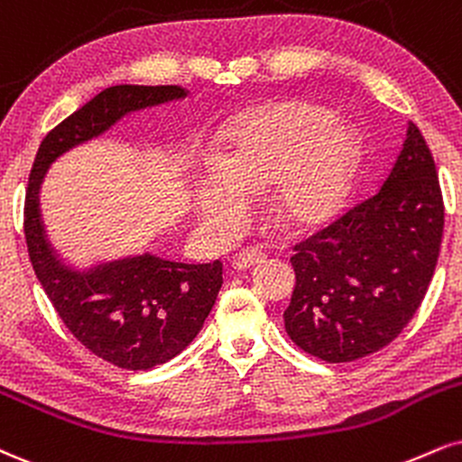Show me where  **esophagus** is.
<instances>
[{
    "label": "esophagus",
    "instance_id": "1",
    "mask_svg": "<svg viewBox=\"0 0 462 462\" xmlns=\"http://www.w3.org/2000/svg\"><path fill=\"white\" fill-rule=\"evenodd\" d=\"M264 252L263 249H241V252L232 255L230 264L235 266V269L243 271V269H252V266L264 263Z\"/></svg>",
    "mask_w": 462,
    "mask_h": 462
}]
</instances>
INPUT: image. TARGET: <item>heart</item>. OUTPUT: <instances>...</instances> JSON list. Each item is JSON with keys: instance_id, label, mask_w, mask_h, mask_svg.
Listing matches in <instances>:
<instances>
[{"instance_id": "heart-1", "label": "heart", "mask_w": 462, "mask_h": 462, "mask_svg": "<svg viewBox=\"0 0 462 462\" xmlns=\"http://www.w3.org/2000/svg\"><path fill=\"white\" fill-rule=\"evenodd\" d=\"M359 143L329 111L312 103H280L258 111L227 135L219 170L199 180L193 208L207 224H232L243 213L241 196H255L282 180L280 208L316 224L340 207L357 165Z\"/></svg>"}]
</instances>
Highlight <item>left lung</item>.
<instances>
[{
  "instance_id": "1",
  "label": "left lung",
  "mask_w": 462,
  "mask_h": 462,
  "mask_svg": "<svg viewBox=\"0 0 462 462\" xmlns=\"http://www.w3.org/2000/svg\"><path fill=\"white\" fill-rule=\"evenodd\" d=\"M443 236V196L430 148L409 122L381 189L294 245L297 284L284 312L291 340L346 364L396 340L424 301Z\"/></svg>"
}]
</instances>
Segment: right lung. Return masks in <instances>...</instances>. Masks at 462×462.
Masks as SVG:
<instances>
[{"instance_id": "right-lung-1", "label": "right lung", "mask_w": 462, "mask_h": 462, "mask_svg": "<svg viewBox=\"0 0 462 462\" xmlns=\"http://www.w3.org/2000/svg\"><path fill=\"white\" fill-rule=\"evenodd\" d=\"M187 97L180 86H111L60 122L38 148L25 189L23 230L32 266L55 312L92 355L125 370H150L185 351L213 310L221 263L185 264L137 255L70 271L49 247L38 189L60 154L107 131L129 111Z\"/></svg>"}]
</instances>
